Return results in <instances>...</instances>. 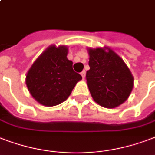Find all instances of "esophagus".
Masks as SVG:
<instances>
[{
	"label": "esophagus",
	"mask_w": 155,
	"mask_h": 155,
	"mask_svg": "<svg viewBox=\"0 0 155 155\" xmlns=\"http://www.w3.org/2000/svg\"><path fill=\"white\" fill-rule=\"evenodd\" d=\"M80 74H81V75H82V77H83V79H84V78H85V75H86V71H84H84H83L82 72L80 73Z\"/></svg>",
	"instance_id": "34e87169"
}]
</instances>
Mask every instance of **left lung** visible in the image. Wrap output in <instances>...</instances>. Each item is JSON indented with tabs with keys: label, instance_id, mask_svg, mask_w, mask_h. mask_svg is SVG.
I'll return each mask as SVG.
<instances>
[{
	"label": "left lung",
	"instance_id": "1",
	"mask_svg": "<svg viewBox=\"0 0 155 155\" xmlns=\"http://www.w3.org/2000/svg\"><path fill=\"white\" fill-rule=\"evenodd\" d=\"M90 69L86 73L95 102L114 108L124 102L133 88V77L121 58L108 47L88 49Z\"/></svg>",
	"mask_w": 155,
	"mask_h": 155
}]
</instances>
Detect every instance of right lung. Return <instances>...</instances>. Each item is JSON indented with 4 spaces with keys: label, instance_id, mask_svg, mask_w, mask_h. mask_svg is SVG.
<instances>
[{
    "label": "right lung",
    "instance_id": "add662e5",
    "mask_svg": "<svg viewBox=\"0 0 155 155\" xmlns=\"http://www.w3.org/2000/svg\"><path fill=\"white\" fill-rule=\"evenodd\" d=\"M67 46H49L35 60L26 75V84L35 101L54 106L66 101L82 76L67 58Z\"/></svg>",
    "mask_w": 155,
    "mask_h": 155
}]
</instances>
